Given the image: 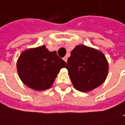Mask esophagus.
<instances>
[{"mask_svg": "<svg viewBox=\"0 0 125 125\" xmlns=\"http://www.w3.org/2000/svg\"><path fill=\"white\" fill-rule=\"evenodd\" d=\"M63 60H64L65 62H67V60H68V57H67V56H65V57H63Z\"/></svg>", "mask_w": 125, "mask_h": 125, "instance_id": "1", "label": "esophagus"}]
</instances>
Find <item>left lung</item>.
I'll return each instance as SVG.
<instances>
[{
	"label": "left lung",
	"mask_w": 125,
	"mask_h": 125,
	"mask_svg": "<svg viewBox=\"0 0 125 125\" xmlns=\"http://www.w3.org/2000/svg\"><path fill=\"white\" fill-rule=\"evenodd\" d=\"M66 69L74 87L81 92H88L104 82L109 65L106 56L99 50L78 45L72 50Z\"/></svg>",
	"instance_id": "1"
}]
</instances>
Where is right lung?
<instances>
[{
    "instance_id": "1",
    "label": "right lung",
    "mask_w": 125,
    "mask_h": 125,
    "mask_svg": "<svg viewBox=\"0 0 125 125\" xmlns=\"http://www.w3.org/2000/svg\"><path fill=\"white\" fill-rule=\"evenodd\" d=\"M16 65L19 76L25 85L35 91H44L52 86L66 62L56 51L50 52L45 46H41L22 52Z\"/></svg>"
}]
</instances>
